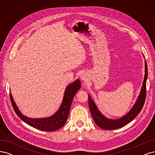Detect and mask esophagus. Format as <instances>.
<instances>
[{
	"label": "esophagus",
	"instance_id": "34e87169",
	"mask_svg": "<svg viewBox=\"0 0 155 155\" xmlns=\"http://www.w3.org/2000/svg\"><path fill=\"white\" fill-rule=\"evenodd\" d=\"M80 78L83 82H87L88 79L87 74L85 73H82L80 76Z\"/></svg>",
	"mask_w": 155,
	"mask_h": 155
}]
</instances>
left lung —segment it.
Wrapping results in <instances>:
<instances>
[{
  "mask_svg": "<svg viewBox=\"0 0 155 155\" xmlns=\"http://www.w3.org/2000/svg\"><path fill=\"white\" fill-rule=\"evenodd\" d=\"M143 56L145 58L144 55H143ZM147 79V65L146 61L145 60V76L140 94L137 101H136L134 105L131 108V109L129 111L128 113L126 114L124 116L121 117L119 119H110L107 118L104 115H103L101 112L98 110L96 105L91 98V96L88 94L89 109H90L91 115L95 124L101 129L105 130H114L122 127L130 123L140 113L144 105L145 96H146Z\"/></svg>",
  "mask_w": 155,
  "mask_h": 155,
  "instance_id": "obj_1",
  "label": "left lung"
}]
</instances>
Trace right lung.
Here are the masks:
<instances>
[{
	"instance_id": "obj_1",
	"label": "right lung",
	"mask_w": 155,
	"mask_h": 155,
	"mask_svg": "<svg viewBox=\"0 0 155 155\" xmlns=\"http://www.w3.org/2000/svg\"><path fill=\"white\" fill-rule=\"evenodd\" d=\"M80 88L81 81L79 79H76L73 83L69 84L65 89L63 100L59 109L55 114L47 118H31L22 114L18 109L15 102L14 101L11 93L10 94V96L14 110L23 121L37 129L49 132L58 130L66 123L73 98Z\"/></svg>"
}]
</instances>
